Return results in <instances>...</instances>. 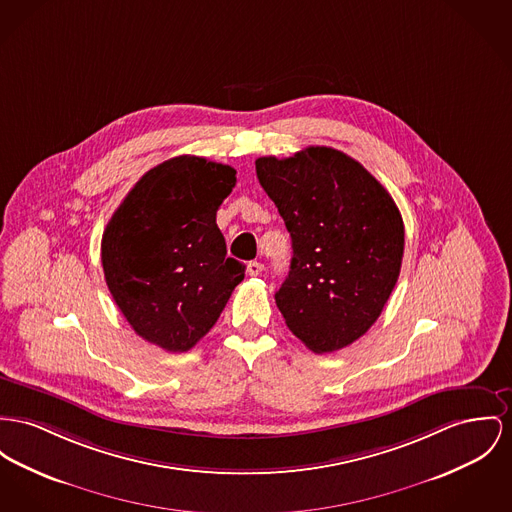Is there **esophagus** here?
<instances>
[{
    "label": "esophagus",
    "instance_id": "obj_1",
    "mask_svg": "<svg viewBox=\"0 0 512 512\" xmlns=\"http://www.w3.org/2000/svg\"><path fill=\"white\" fill-rule=\"evenodd\" d=\"M262 270H264V266L260 264V262H248V266H246V273L248 275H252V277H256V275H260L262 273Z\"/></svg>",
    "mask_w": 512,
    "mask_h": 512
}]
</instances>
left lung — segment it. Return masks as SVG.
I'll return each mask as SVG.
<instances>
[{
    "label": "left lung",
    "instance_id": "left-lung-1",
    "mask_svg": "<svg viewBox=\"0 0 512 512\" xmlns=\"http://www.w3.org/2000/svg\"><path fill=\"white\" fill-rule=\"evenodd\" d=\"M256 174L291 235V270L275 293L287 328L314 353L359 340L398 281L404 221L361 163L332 147L260 157Z\"/></svg>",
    "mask_w": 512,
    "mask_h": 512
}]
</instances>
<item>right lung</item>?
Segmentation results:
<instances>
[{"instance_id": "obj_1", "label": "right lung", "mask_w": 512, "mask_h": 512, "mask_svg": "<svg viewBox=\"0 0 512 512\" xmlns=\"http://www.w3.org/2000/svg\"><path fill=\"white\" fill-rule=\"evenodd\" d=\"M235 184L233 167L180 155L145 172L110 217L104 279L143 340L172 353L192 349L244 279L215 223Z\"/></svg>"}]
</instances>
